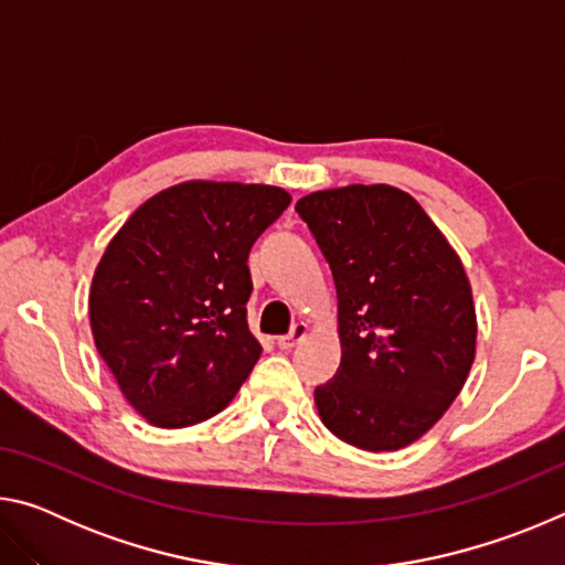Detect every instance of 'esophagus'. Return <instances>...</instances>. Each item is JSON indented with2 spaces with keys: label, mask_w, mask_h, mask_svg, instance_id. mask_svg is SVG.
Wrapping results in <instances>:
<instances>
[{
  "label": "esophagus",
  "mask_w": 565,
  "mask_h": 565,
  "mask_svg": "<svg viewBox=\"0 0 565 565\" xmlns=\"http://www.w3.org/2000/svg\"><path fill=\"white\" fill-rule=\"evenodd\" d=\"M306 333H309V327H306L303 321H296L294 327H291V331L286 333V337H279L276 339V343H279V349H284V351H289V349H294L296 343H299Z\"/></svg>",
  "instance_id": "esophagus-1"
}]
</instances>
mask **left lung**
I'll list each match as a JSON object with an SVG mask.
<instances>
[{
	"label": "left lung",
	"mask_w": 565,
	"mask_h": 565,
	"mask_svg": "<svg viewBox=\"0 0 565 565\" xmlns=\"http://www.w3.org/2000/svg\"><path fill=\"white\" fill-rule=\"evenodd\" d=\"M296 212L329 262L341 366L313 391L333 436L398 451L461 394L476 309L458 254L414 196L388 184L313 191Z\"/></svg>",
	"instance_id": "8db88e82"
}]
</instances>
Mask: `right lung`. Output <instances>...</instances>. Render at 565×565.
Wrapping results in <instances>:
<instances>
[{"label":"right lung","instance_id":"right-lung-1","mask_svg":"<svg viewBox=\"0 0 565 565\" xmlns=\"http://www.w3.org/2000/svg\"><path fill=\"white\" fill-rule=\"evenodd\" d=\"M289 202L279 186L186 181L141 204L109 242L92 279V333L149 424L212 418L259 361L246 259Z\"/></svg>","mask_w":565,"mask_h":565}]
</instances>
